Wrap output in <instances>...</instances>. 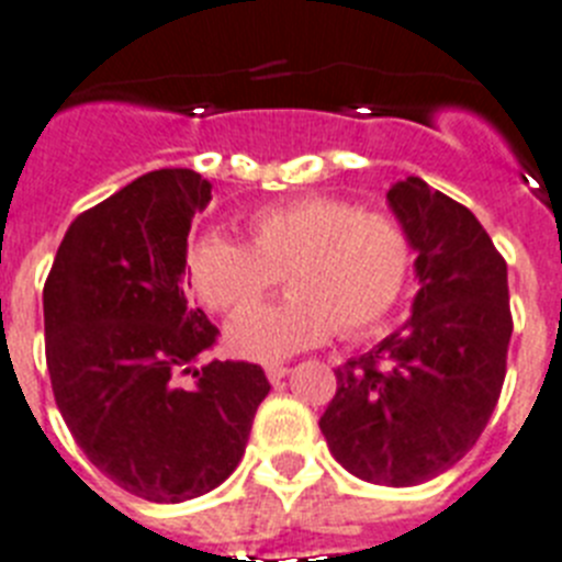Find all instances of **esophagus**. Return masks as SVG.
I'll use <instances>...</instances> for the list:
<instances>
[{
    "label": "esophagus",
    "mask_w": 562,
    "mask_h": 562,
    "mask_svg": "<svg viewBox=\"0 0 562 562\" xmlns=\"http://www.w3.org/2000/svg\"><path fill=\"white\" fill-rule=\"evenodd\" d=\"M263 372H267L270 383H278V381H281V378H286L290 367H284V363H267V367H263Z\"/></svg>",
    "instance_id": "obj_1"
}]
</instances>
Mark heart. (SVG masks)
Returning <instances> with one entry per match:
<instances>
[{"label":"heart","mask_w":562,"mask_h":562,"mask_svg":"<svg viewBox=\"0 0 562 562\" xmlns=\"http://www.w3.org/2000/svg\"><path fill=\"white\" fill-rule=\"evenodd\" d=\"M249 244L224 233L199 235L184 267L195 299L235 315L284 277L293 295L238 315L227 347L249 361H278L318 347L340 329L363 335L401 304L415 241L390 210L358 207L340 195H299L247 215Z\"/></svg>","instance_id":"obj_1"}]
</instances>
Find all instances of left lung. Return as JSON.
<instances>
[{
    "label": "left lung",
    "mask_w": 562,
    "mask_h": 562,
    "mask_svg": "<svg viewBox=\"0 0 562 562\" xmlns=\"http://www.w3.org/2000/svg\"><path fill=\"white\" fill-rule=\"evenodd\" d=\"M415 241L420 290L404 329L335 369L321 431L340 467L418 486L477 443L497 406L512 338L506 261L472 210L409 176L390 193Z\"/></svg>",
    "instance_id": "1"
}]
</instances>
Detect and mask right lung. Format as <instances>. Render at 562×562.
I'll return each instance as SVG.
<instances>
[{
	"label": "right lung",
	"instance_id": "add662e5",
	"mask_svg": "<svg viewBox=\"0 0 562 562\" xmlns=\"http://www.w3.org/2000/svg\"><path fill=\"white\" fill-rule=\"evenodd\" d=\"M210 190L195 170L147 172L70 224L45 281V358L61 418L99 472L153 503L227 481L270 392L258 363L193 367L218 338L181 284L190 224Z\"/></svg>",
	"mask_w": 562,
	"mask_h": 562
}]
</instances>
